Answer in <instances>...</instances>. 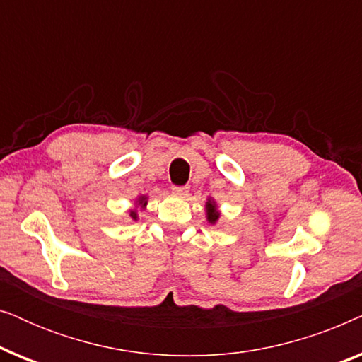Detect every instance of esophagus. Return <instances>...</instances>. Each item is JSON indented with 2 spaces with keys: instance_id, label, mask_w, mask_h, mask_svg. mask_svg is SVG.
Masks as SVG:
<instances>
[{
  "instance_id": "obj_1",
  "label": "esophagus",
  "mask_w": 362,
  "mask_h": 362,
  "mask_svg": "<svg viewBox=\"0 0 362 362\" xmlns=\"http://www.w3.org/2000/svg\"><path fill=\"white\" fill-rule=\"evenodd\" d=\"M171 189L176 196H186L189 192V186H173Z\"/></svg>"
}]
</instances>
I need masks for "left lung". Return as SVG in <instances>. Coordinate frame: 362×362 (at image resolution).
<instances>
[{
	"instance_id": "8db88e82",
	"label": "left lung",
	"mask_w": 362,
	"mask_h": 362,
	"mask_svg": "<svg viewBox=\"0 0 362 362\" xmlns=\"http://www.w3.org/2000/svg\"><path fill=\"white\" fill-rule=\"evenodd\" d=\"M207 219H209V222H212V224L219 219V214L216 212V206L212 204V202H207Z\"/></svg>"
}]
</instances>
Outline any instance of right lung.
Wrapping results in <instances>:
<instances>
[{
  "label": "right lung",
  "instance_id": "obj_1",
  "mask_svg": "<svg viewBox=\"0 0 362 362\" xmlns=\"http://www.w3.org/2000/svg\"><path fill=\"white\" fill-rule=\"evenodd\" d=\"M140 204H146L145 197H141V199H140ZM132 217H135V212H132Z\"/></svg>",
  "mask_w": 362,
  "mask_h": 362
}]
</instances>
